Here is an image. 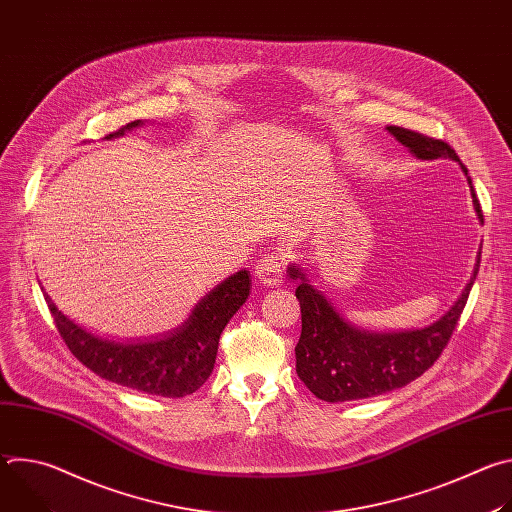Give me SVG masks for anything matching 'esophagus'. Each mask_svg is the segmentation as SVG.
<instances>
[{
	"mask_svg": "<svg viewBox=\"0 0 512 512\" xmlns=\"http://www.w3.org/2000/svg\"><path fill=\"white\" fill-rule=\"evenodd\" d=\"M283 267H285V259L279 253H271L265 255L257 267H255V275L259 279V283L263 285H275L281 281L283 277Z\"/></svg>",
	"mask_w": 512,
	"mask_h": 512,
	"instance_id": "esophagus-1",
	"label": "esophagus"
}]
</instances>
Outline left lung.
<instances>
[{
    "label": "left lung",
    "instance_id": "left-lung-1",
    "mask_svg": "<svg viewBox=\"0 0 512 512\" xmlns=\"http://www.w3.org/2000/svg\"><path fill=\"white\" fill-rule=\"evenodd\" d=\"M387 129L421 160L450 158L460 162L454 148L442 139L399 125H389ZM460 166L468 178L480 223H484L468 168L462 162ZM478 267L480 257L458 302L429 328L397 334H371L346 324L320 291L308 283L306 275L296 265H291L289 277L300 279L296 298L302 310V336L296 346L298 377L318 399L328 403L383 395L415 381L448 346L468 302Z\"/></svg>",
    "mask_w": 512,
    "mask_h": 512
}]
</instances>
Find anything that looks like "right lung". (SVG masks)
I'll use <instances>...</instances> for the list:
<instances>
[{
    "mask_svg": "<svg viewBox=\"0 0 512 512\" xmlns=\"http://www.w3.org/2000/svg\"><path fill=\"white\" fill-rule=\"evenodd\" d=\"M139 125L131 121L117 129ZM249 271L223 281L194 308L188 322L168 338L145 344H115L85 332L62 316L44 294L58 334L68 350L95 375L150 395L184 397L200 389L214 369L218 338L249 296Z\"/></svg>",
    "mask_w": 512,
    "mask_h": 512,
    "instance_id": "right-lung-1",
    "label": "right lung"
}]
</instances>
